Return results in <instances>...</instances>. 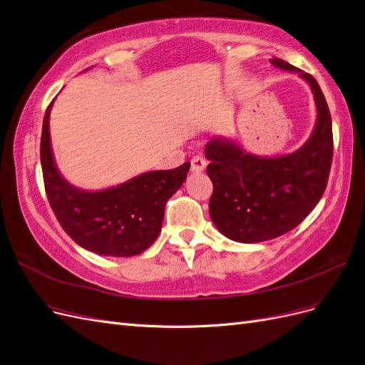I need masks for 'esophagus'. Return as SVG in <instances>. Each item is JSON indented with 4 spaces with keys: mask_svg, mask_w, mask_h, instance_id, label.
Segmentation results:
<instances>
[{
    "mask_svg": "<svg viewBox=\"0 0 365 365\" xmlns=\"http://www.w3.org/2000/svg\"><path fill=\"white\" fill-rule=\"evenodd\" d=\"M190 164H192V172H193V173H201V172H204V169L207 168L205 158H202V157H200V155L193 157L192 161H190Z\"/></svg>",
    "mask_w": 365,
    "mask_h": 365,
    "instance_id": "obj_1",
    "label": "esophagus"
}]
</instances>
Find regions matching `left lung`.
<instances>
[{"label": "left lung", "instance_id": "left-lung-1", "mask_svg": "<svg viewBox=\"0 0 365 365\" xmlns=\"http://www.w3.org/2000/svg\"><path fill=\"white\" fill-rule=\"evenodd\" d=\"M271 63L309 83L317 123L304 145L288 155H254L225 137L207 143V173L213 182L210 217L220 233L240 244L271 240L302 224L322 200L332 165V118L322 88L288 62L272 58Z\"/></svg>", "mask_w": 365, "mask_h": 365}]
</instances>
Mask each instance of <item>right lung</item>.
Instances as JSON below:
<instances>
[{
	"mask_svg": "<svg viewBox=\"0 0 365 365\" xmlns=\"http://www.w3.org/2000/svg\"><path fill=\"white\" fill-rule=\"evenodd\" d=\"M48 105L41 135L43 185L54 216L77 245L102 256L130 257L157 240L164 208L187 178L190 163L141 173L105 190H82L63 178L54 163Z\"/></svg>",
	"mask_w": 365,
	"mask_h": 365,
	"instance_id": "obj_1",
	"label": "right lung"
}]
</instances>
